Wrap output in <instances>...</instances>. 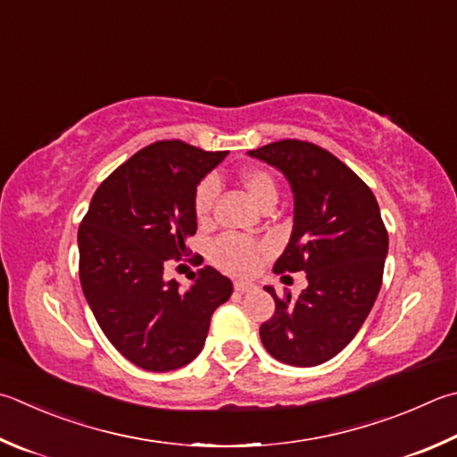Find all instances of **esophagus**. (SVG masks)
Returning <instances> with one entry per match:
<instances>
[{
	"label": "esophagus",
	"instance_id": "1",
	"mask_svg": "<svg viewBox=\"0 0 457 457\" xmlns=\"http://www.w3.org/2000/svg\"><path fill=\"white\" fill-rule=\"evenodd\" d=\"M234 287H236V292H239V294H247V292H253V289H255V286L250 284V281H236Z\"/></svg>",
	"mask_w": 457,
	"mask_h": 457
}]
</instances>
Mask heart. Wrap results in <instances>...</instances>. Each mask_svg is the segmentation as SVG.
<instances>
[{
  "instance_id": "b5f03b06",
  "label": "heart",
  "mask_w": 457,
  "mask_h": 457,
  "mask_svg": "<svg viewBox=\"0 0 457 457\" xmlns=\"http://www.w3.org/2000/svg\"><path fill=\"white\" fill-rule=\"evenodd\" d=\"M239 181L250 194L252 200L257 205H263L268 202L278 200V187L276 181L263 170H245L239 176ZM215 195H218V181L213 178H205L200 186H197L194 194V213L200 223L210 220L212 205ZM262 245L255 244L253 239L237 236V234H223L215 237L210 245V257L218 268L226 270L234 276H250L255 271L257 263H260Z\"/></svg>"
}]
</instances>
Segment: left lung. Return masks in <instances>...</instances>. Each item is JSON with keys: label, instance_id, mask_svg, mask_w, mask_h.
Segmentation results:
<instances>
[{"label": "left lung", "instance_id": "8db88e82", "mask_svg": "<svg viewBox=\"0 0 457 457\" xmlns=\"http://www.w3.org/2000/svg\"><path fill=\"white\" fill-rule=\"evenodd\" d=\"M247 155L284 173L294 194V229L273 270L305 271L300 297H278L260 337L273 358L312 368L358 334L379 294L387 231L376 195L345 163L308 142L284 139Z\"/></svg>", "mask_w": 457, "mask_h": 457}]
</instances>
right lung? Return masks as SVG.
<instances>
[{
    "instance_id": "obj_1",
    "label": "right lung",
    "mask_w": 457,
    "mask_h": 457,
    "mask_svg": "<svg viewBox=\"0 0 457 457\" xmlns=\"http://www.w3.org/2000/svg\"><path fill=\"white\" fill-rule=\"evenodd\" d=\"M226 155L155 142L91 197L78 231L81 289L105 337L137 368L171 371L195 360L213 312L234 292L210 265L186 292L163 279V265L187 255L197 229V186Z\"/></svg>"
}]
</instances>
